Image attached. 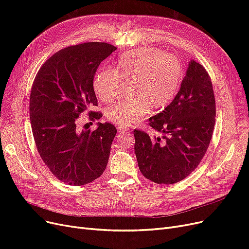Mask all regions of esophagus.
<instances>
[{
	"mask_svg": "<svg viewBox=\"0 0 249 249\" xmlns=\"http://www.w3.org/2000/svg\"><path fill=\"white\" fill-rule=\"evenodd\" d=\"M118 131L121 132V133H123V132L128 131V129H127L126 127H121V126H119V127H118Z\"/></svg>",
	"mask_w": 249,
	"mask_h": 249,
	"instance_id": "esophagus-1",
	"label": "esophagus"
}]
</instances>
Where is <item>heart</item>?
<instances>
[{
	"mask_svg": "<svg viewBox=\"0 0 249 249\" xmlns=\"http://www.w3.org/2000/svg\"><path fill=\"white\" fill-rule=\"evenodd\" d=\"M184 70L174 55L160 49L144 47L128 51L118 58L114 71L104 70L93 81L96 96L113 102L119 96L122 82H131V98L109 107L107 119L121 127L137 124L150 109L162 110L179 89Z\"/></svg>",
	"mask_w": 249,
	"mask_h": 249,
	"instance_id": "obj_1",
	"label": "heart"
}]
</instances>
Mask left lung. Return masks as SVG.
I'll use <instances>...</instances> for the list:
<instances>
[{"instance_id": "obj_1", "label": "left lung", "mask_w": 249, "mask_h": 249, "mask_svg": "<svg viewBox=\"0 0 249 249\" xmlns=\"http://www.w3.org/2000/svg\"><path fill=\"white\" fill-rule=\"evenodd\" d=\"M215 117L211 78L203 65L191 60L173 102L149 118V125L162 136L150 137L134 130V150L141 174L160 185H172L187 178L210 144Z\"/></svg>"}]
</instances>
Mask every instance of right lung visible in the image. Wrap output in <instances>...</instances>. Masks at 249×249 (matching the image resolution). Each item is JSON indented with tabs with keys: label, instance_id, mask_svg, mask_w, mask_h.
Returning <instances> with one entry per match:
<instances>
[{
	"label": "right lung",
	"instance_id": "right-lung-1",
	"mask_svg": "<svg viewBox=\"0 0 249 249\" xmlns=\"http://www.w3.org/2000/svg\"><path fill=\"white\" fill-rule=\"evenodd\" d=\"M117 48L87 42L63 48L39 70L30 94V122L39 155L59 180L83 186L98 178L107 166L117 133L111 123H97L94 131L78 127V116L90 121L102 114L93 81L100 63ZM91 123V122H89Z\"/></svg>",
	"mask_w": 249,
	"mask_h": 249
}]
</instances>
